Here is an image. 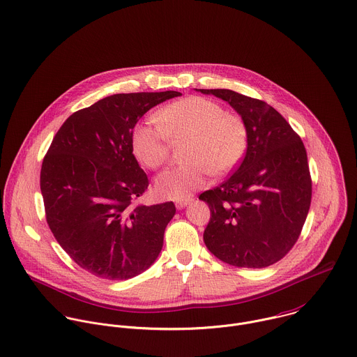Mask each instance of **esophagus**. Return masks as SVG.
I'll list each match as a JSON object with an SVG mask.
<instances>
[{"mask_svg": "<svg viewBox=\"0 0 357 357\" xmlns=\"http://www.w3.org/2000/svg\"><path fill=\"white\" fill-rule=\"evenodd\" d=\"M193 199H183V200H178L176 203H175V206H176V208H185L188 204H190V202H192Z\"/></svg>", "mask_w": 357, "mask_h": 357, "instance_id": "34e87169", "label": "esophagus"}]
</instances>
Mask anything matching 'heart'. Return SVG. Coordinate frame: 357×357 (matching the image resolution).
<instances>
[{
    "label": "heart",
    "instance_id": "b5f03b06",
    "mask_svg": "<svg viewBox=\"0 0 357 357\" xmlns=\"http://www.w3.org/2000/svg\"><path fill=\"white\" fill-rule=\"evenodd\" d=\"M155 122H143L132 132V149L147 168H160L169 157L171 142L183 143L186 164L169 168L155 179V192L165 199L183 200L202 189L210 175L231 172L249 144L245 119L208 98L186 97L154 114Z\"/></svg>",
    "mask_w": 357,
    "mask_h": 357
}]
</instances>
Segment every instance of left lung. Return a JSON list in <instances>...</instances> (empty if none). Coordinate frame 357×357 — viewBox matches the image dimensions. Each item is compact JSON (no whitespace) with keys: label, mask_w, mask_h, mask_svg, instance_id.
<instances>
[{"label":"left lung","mask_w":357,"mask_h":357,"mask_svg":"<svg viewBox=\"0 0 357 357\" xmlns=\"http://www.w3.org/2000/svg\"><path fill=\"white\" fill-rule=\"evenodd\" d=\"M199 90L227 101L249 128L248 150L238 169L199 196L211 211L204 243L227 264L268 267L294 248L310 208L305 144L267 102L228 89Z\"/></svg>","instance_id":"8db88e82"}]
</instances>
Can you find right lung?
Listing matches in <instances>:
<instances>
[{
  "label": "right lung",
  "mask_w": 357,
  "mask_h": 357,
  "mask_svg": "<svg viewBox=\"0 0 357 357\" xmlns=\"http://www.w3.org/2000/svg\"><path fill=\"white\" fill-rule=\"evenodd\" d=\"M182 96L114 94L73 112L43 160L40 189L47 224L69 257L96 277L122 281L158 257L172 202L132 206L149 186L132 149L137 121L157 104Z\"/></svg>",
  "instance_id": "add662e5"
}]
</instances>
